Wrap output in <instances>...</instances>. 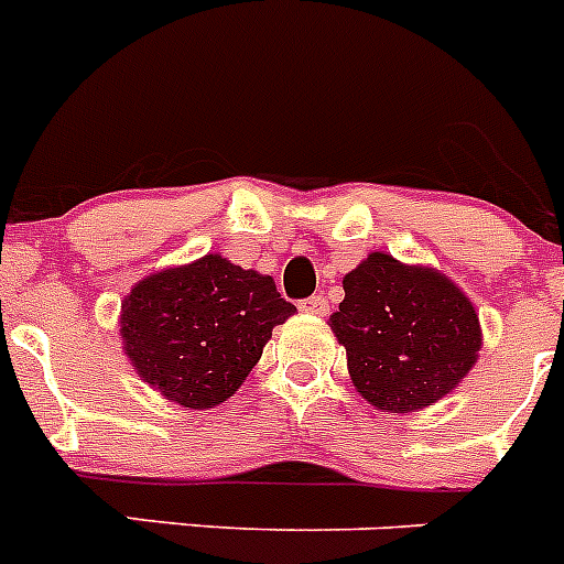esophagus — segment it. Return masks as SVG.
Wrapping results in <instances>:
<instances>
[{"mask_svg": "<svg viewBox=\"0 0 564 564\" xmlns=\"http://www.w3.org/2000/svg\"><path fill=\"white\" fill-rule=\"evenodd\" d=\"M297 306L300 312H306V314H325L328 312V300H325L323 294H312V297L300 300Z\"/></svg>", "mask_w": 564, "mask_h": 564, "instance_id": "obj_1", "label": "esophagus"}]
</instances>
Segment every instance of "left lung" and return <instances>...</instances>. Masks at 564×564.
<instances>
[{
  "label": "left lung",
  "mask_w": 564,
  "mask_h": 564,
  "mask_svg": "<svg viewBox=\"0 0 564 564\" xmlns=\"http://www.w3.org/2000/svg\"><path fill=\"white\" fill-rule=\"evenodd\" d=\"M330 317L356 389L376 409L406 414L448 394L476 365L478 314L459 286L372 252L347 272Z\"/></svg>",
  "instance_id": "8db88e82"
}]
</instances>
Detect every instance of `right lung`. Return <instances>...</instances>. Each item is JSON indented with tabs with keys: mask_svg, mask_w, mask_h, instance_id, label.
Instances as JSON below:
<instances>
[{
	"mask_svg": "<svg viewBox=\"0 0 564 564\" xmlns=\"http://www.w3.org/2000/svg\"><path fill=\"white\" fill-rule=\"evenodd\" d=\"M292 314L270 275L205 256L144 278L124 297L122 339L141 381L166 401L210 409L245 383Z\"/></svg>",
	"mask_w": 564,
	"mask_h": 564,
	"instance_id": "add662e5",
	"label": "right lung"
}]
</instances>
